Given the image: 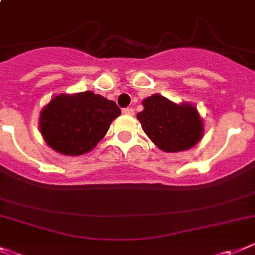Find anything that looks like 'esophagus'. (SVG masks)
Instances as JSON below:
<instances>
[{"mask_svg":"<svg viewBox=\"0 0 255 255\" xmlns=\"http://www.w3.org/2000/svg\"><path fill=\"white\" fill-rule=\"evenodd\" d=\"M123 114L132 117V115L134 114V110L132 109V108H126V109H123Z\"/></svg>","mask_w":255,"mask_h":255,"instance_id":"1","label":"esophagus"}]
</instances>
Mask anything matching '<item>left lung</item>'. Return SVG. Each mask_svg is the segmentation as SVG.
Returning <instances> with one entry per match:
<instances>
[{"label": "left lung", "instance_id": "obj_1", "mask_svg": "<svg viewBox=\"0 0 255 255\" xmlns=\"http://www.w3.org/2000/svg\"><path fill=\"white\" fill-rule=\"evenodd\" d=\"M137 114L143 132L165 152H180L194 147L204 133L198 109L189 103L176 104L155 94L142 101Z\"/></svg>", "mask_w": 255, "mask_h": 255}]
</instances>
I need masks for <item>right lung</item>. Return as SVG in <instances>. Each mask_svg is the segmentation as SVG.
I'll return each instance as SVG.
<instances>
[{"mask_svg":"<svg viewBox=\"0 0 255 255\" xmlns=\"http://www.w3.org/2000/svg\"><path fill=\"white\" fill-rule=\"evenodd\" d=\"M121 115L112 100L92 91L56 95L39 114V129L51 149L68 156L86 154L106 134Z\"/></svg>","mask_w":255,"mask_h":255,"instance_id":"1","label":"right lung"}]
</instances>
